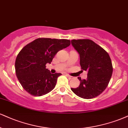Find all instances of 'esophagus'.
<instances>
[{
  "label": "esophagus",
  "instance_id": "1",
  "mask_svg": "<svg viewBox=\"0 0 128 128\" xmlns=\"http://www.w3.org/2000/svg\"><path fill=\"white\" fill-rule=\"evenodd\" d=\"M66 76H67L69 79H72V78H73V77H72V76H70V75H68V74H66Z\"/></svg>",
  "mask_w": 128,
  "mask_h": 128
}]
</instances>
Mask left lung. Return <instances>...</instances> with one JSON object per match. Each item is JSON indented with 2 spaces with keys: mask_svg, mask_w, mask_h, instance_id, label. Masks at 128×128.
<instances>
[{
  "mask_svg": "<svg viewBox=\"0 0 128 128\" xmlns=\"http://www.w3.org/2000/svg\"><path fill=\"white\" fill-rule=\"evenodd\" d=\"M72 44L79 53L80 65L86 71V79H81L79 86L72 90L79 97L92 99L101 94L108 86L113 73L108 54L89 39L72 40Z\"/></svg>",
  "mask_w": 128,
  "mask_h": 128,
  "instance_id": "1",
  "label": "left lung"
}]
</instances>
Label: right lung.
I'll list each match as a JSON object with an SVG mask.
<instances>
[{"mask_svg":"<svg viewBox=\"0 0 128 128\" xmlns=\"http://www.w3.org/2000/svg\"><path fill=\"white\" fill-rule=\"evenodd\" d=\"M70 40L39 38L27 44L15 61L16 75L23 88L33 96H42L54 89L61 73H50L46 68L55 54L68 47Z\"/></svg>","mask_w":128,"mask_h":128,"instance_id":"right-lung-1","label":"right lung"}]
</instances>
